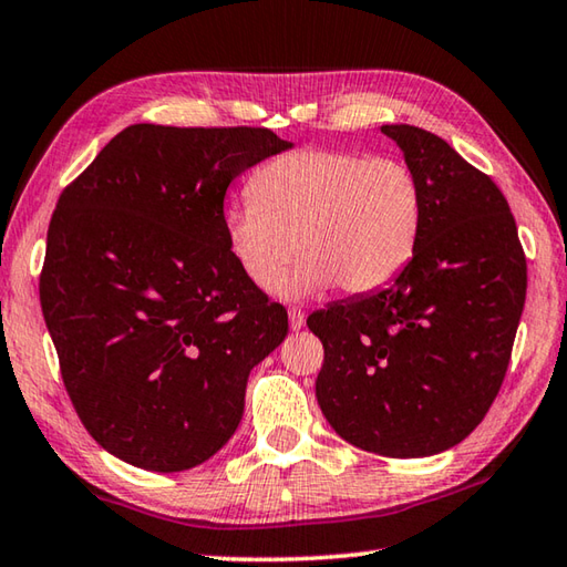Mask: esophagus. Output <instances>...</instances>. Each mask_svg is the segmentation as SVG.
Instances as JSON below:
<instances>
[{
    "mask_svg": "<svg viewBox=\"0 0 567 567\" xmlns=\"http://www.w3.org/2000/svg\"><path fill=\"white\" fill-rule=\"evenodd\" d=\"M287 318H290V328L292 330H302L305 328V312L300 310V307H290V310H287Z\"/></svg>",
    "mask_w": 567,
    "mask_h": 567,
    "instance_id": "esophagus-1",
    "label": "esophagus"
}]
</instances>
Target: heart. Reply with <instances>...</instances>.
Returning a JSON list of instances; mask_svg holds the SVG:
<instances>
[{"label":"heart","mask_w":567,"mask_h":567,"mask_svg":"<svg viewBox=\"0 0 567 567\" xmlns=\"http://www.w3.org/2000/svg\"><path fill=\"white\" fill-rule=\"evenodd\" d=\"M249 192L225 213V237L257 287H270L300 249L305 260L280 292L312 295L332 282L370 292L405 267L417 243L420 187L395 159L305 147L262 165Z\"/></svg>","instance_id":"obj_1"}]
</instances>
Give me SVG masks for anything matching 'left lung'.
I'll use <instances>...</instances> for the list:
<instances>
[{
  "label": "left lung",
  "instance_id": "left-lung-1",
  "mask_svg": "<svg viewBox=\"0 0 567 567\" xmlns=\"http://www.w3.org/2000/svg\"><path fill=\"white\" fill-rule=\"evenodd\" d=\"M382 132L420 187L417 243L392 285L307 318L324 348L315 395L354 447L425 457L473 433L501 392L527 262L491 175L427 130Z\"/></svg>",
  "mask_w": 567,
  "mask_h": 567
}]
</instances>
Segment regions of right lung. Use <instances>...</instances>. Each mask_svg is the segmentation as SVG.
<instances>
[{
    "instance_id": "right-lung-1",
    "label": "right lung",
    "mask_w": 567,
    "mask_h": 567,
    "mask_svg": "<svg viewBox=\"0 0 567 567\" xmlns=\"http://www.w3.org/2000/svg\"><path fill=\"white\" fill-rule=\"evenodd\" d=\"M267 127L130 124L62 189L40 302L82 425L124 463L189 470L245 412L287 310L239 270L229 182L287 150Z\"/></svg>"
}]
</instances>
